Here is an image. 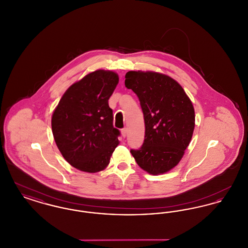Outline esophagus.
<instances>
[{
  "label": "esophagus",
  "mask_w": 248,
  "mask_h": 248,
  "mask_svg": "<svg viewBox=\"0 0 248 248\" xmlns=\"http://www.w3.org/2000/svg\"><path fill=\"white\" fill-rule=\"evenodd\" d=\"M121 133H122V136H123L124 138H125L126 135H127V128H126V127L123 128V129L121 130Z\"/></svg>",
  "instance_id": "1"
}]
</instances>
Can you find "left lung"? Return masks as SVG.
I'll return each instance as SVG.
<instances>
[{
	"instance_id": "left-lung-1",
	"label": "left lung",
	"mask_w": 248,
	"mask_h": 248,
	"mask_svg": "<svg viewBox=\"0 0 248 248\" xmlns=\"http://www.w3.org/2000/svg\"><path fill=\"white\" fill-rule=\"evenodd\" d=\"M124 84L138 95L145 122L143 145L131 154L149 174H165L180 162L191 140L192 102L176 80L163 73L130 71Z\"/></svg>"
}]
</instances>
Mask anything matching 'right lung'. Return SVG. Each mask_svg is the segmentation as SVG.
<instances>
[{
  "mask_svg": "<svg viewBox=\"0 0 248 248\" xmlns=\"http://www.w3.org/2000/svg\"><path fill=\"white\" fill-rule=\"evenodd\" d=\"M119 83L114 71L97 70L71 84L56 107L52 132L59 152L76 169L96 173L109 164L118 146L108 99Z\"/></svg>",
  "mask_w": 248,
  "mask_h": 248,
  "instance_id": "add662e5",
  "label": "right lung"
}]
</instances>
